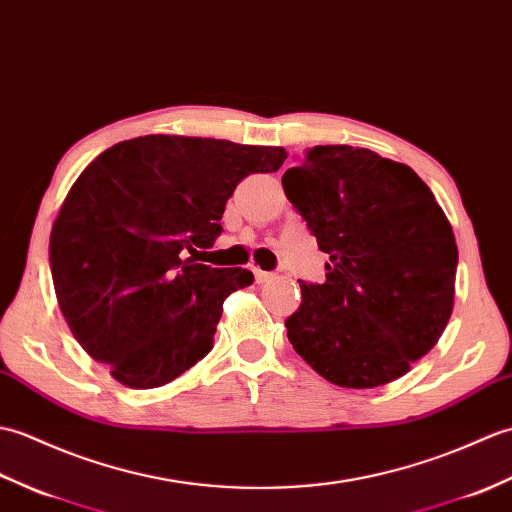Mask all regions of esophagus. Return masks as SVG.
Here are the masks:
<instances>
[{
	"instance_id": "34e87169",
	"label": "esophagus",
	"mask_w": 512,
	"mask_h": 512,
	"mask_svg": "<svg viewBox=\"0 0 512 512\" xmlns=\"http://www.w3.org/2000/svg\"><path fill=\"white\" fill-rule=\"evenodd\" d=\"M254 276L258 285H267V282L276 280V274H271V271H263V269H254Z\"/></svg>"
}]
</instances>
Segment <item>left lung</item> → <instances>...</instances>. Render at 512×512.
<instances>
[{"mask_svg":"<svg viewBox=\"0 0 512 512\" xmlns=\"http://www.w3.org/2000/svg\"><path fill=\"white\" fill-rule=\"evenodd\" d=\"M282 188L328 254L285 320L309 366L335 385L379 388L438 344L453 311L458 245L410 166L368 149L315 146Z\"/></svg>","mask_w":512,"mask_h":512,"instance_id":"obj_1","label":"left lung"}]
</instances>
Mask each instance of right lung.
Returning <instances> with one entry per match:
<instances>
[{
	"instance_id": "1",
	"label": "right lung",
	"mask_w": 512,
	"mask_h": 512,
	"mask_svg": "<svg viewBox=\"0 0 512 512\" xmlns=\"http://www.w3.org/2000/svg\"><path fill=\"white\" fill-rule=\"evenodd\" d=\"M282 146L142 135L100 153L50 234L56 300L76 342L133 390L177 379L212 350L223 302L254 282L197 263L238 181L274 173Z\"/></svg>"
}]
</instances>
